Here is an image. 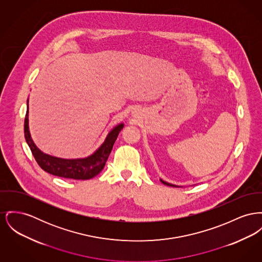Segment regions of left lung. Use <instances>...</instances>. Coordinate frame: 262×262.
<instances>
[{"instance_id":"8db88e82","label":"left lung","mask_w":262,"mask_h":262,"mask_svg":"<svg viewBox=\"0 0 262 262\" xmlns=\"http://www.w3.org/2000/svg\"><path fill=\"white\" fill-rule=\"evenodd\" d=\"M161 182H162L163 184L167 185V186H171V187H177V186H175V185L169 184V183H167V182H164V181H162V180H161Z\"/></svg>"}]
</instances>
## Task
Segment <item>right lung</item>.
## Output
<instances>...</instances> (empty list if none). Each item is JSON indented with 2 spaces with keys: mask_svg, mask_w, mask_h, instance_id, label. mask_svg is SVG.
Returning <instances> with one entry per match:
<instances>
[{
  "mask_svg": "<svg viewBox=\"0 0 262 262\" xmlns=\"http://www.w3.org/2000/svg\"><path fill=\"white\" fill-rule=\"evenodd\" d=\"M123 126V123L116 126L108 134L107 139L102 144V146L91 156L83 159H61V158H57V157H53V156L42 154L35 146V144L31 139L30 130H29L28 111L25 117L24 130H25V138L31 148V154L41 169L58 177L70 178L75 180H87L95 177L103 170L108 160V155L112 151L113 145L118 138L120 132L122 130Z\"/></svg>",
  "mask_w": 262,
  "mask_h": 262,
  "instance_id": "right-lung-1",
  "label": "right lung"
}]
</instances>
